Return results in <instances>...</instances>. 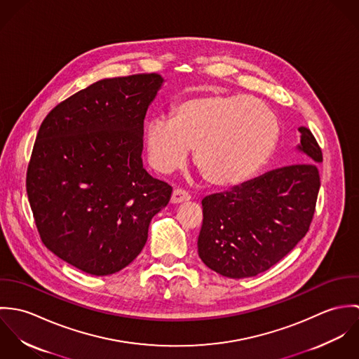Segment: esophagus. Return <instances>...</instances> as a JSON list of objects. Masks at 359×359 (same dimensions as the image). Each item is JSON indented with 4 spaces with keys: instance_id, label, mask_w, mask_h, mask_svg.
Masks as SVG:
<instances>
[{
    "instance_id": "34e87169",
    "label": "esophagus",
    "mask_w": 359,
    "mask_h": 359,
    "mask_svg": "<svg viewBox=\"0 0 359 359\" xmlns=\"http://www.w3.org/2000/svg\"><path fill=\"white\" fill-rule=\"evenodd\" d=\"M191 199V195L185 191V189H174L172 195H171V203H182V202H188Z\"/></svg>"
}]
</instances>
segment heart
Listing matches in <instances>:
<instances>
[{
	"label": "heart",
	"instance_id": "heart-1",
	"mask_svg": "<svg viewBox=\"0 0 359 359\" xmlns=\"http://www.w3.org/2000/svg\"><path fill=\"white\" fill-rule=\"evenodd\" d=\"M280 126L275 113L248 95L189 98L145 130L149 164L161 174L182 167L191 149L205 181L233 188L256 177L275 154Z\"/></svg>",
	"mask_w": 359,
	"mask_h": 359
}]
</instances>
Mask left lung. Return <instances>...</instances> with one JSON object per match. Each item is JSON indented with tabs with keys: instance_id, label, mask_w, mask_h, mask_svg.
Masks as SVG:
<instances>
[{
	"instance_id": "left-lung-1",
	"label": "left lung",
	"mask_w": 359,
	"mask_h": 359,
	"mask_svg": "<svg viewBox=\"0 0 359 359\" xmlns=\"http://www.w3.org/2000/svg\"><path fill=\"white\" fill-rule=\"evenodd\" d=\"M306 163L265 172L232 191L202 201L198 252L205 265L233 279L256 276L280 261L306 236L320 187L322 151L300 127Z\"/></svg>"
}]
</instances>
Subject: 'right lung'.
Returning a JSON list of instances; mask_svg holds the SVG:
<instances>
[{"instance_id": "add662e5", "label": "right lung", "mask_w": 359, "mask_h": 359, "mask_svg": "<svg viewBox=\"0 0 359 359\" xmlns=\"http://www.w3.org/2000/svg\"><path fill=\"white\" fill-rule=\"evenodd\" d=\"M163 79H104L57 103L40 126L26 189L46 248L97 276L144 249L172 188L144 168V120Z\"/></svg>"}]
</instances>
